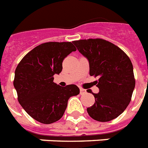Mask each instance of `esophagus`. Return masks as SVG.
Segmentation results:
<instances>
[{
	"instance_id": "1",
	"label": "esophagus",
	"mask_w": 148,
	"mask_h": 148,
	"mask_svg": "<svg viewBox=\"0 0 148 148\" xmlns=\"http://www.w3.org/2000/svg\"><path fill=\"white\" fill-rule=\"evenodd\" d=\"M80 94H81V95L86 94V90H84L83 88H80Z\"/></svg>"
}]
</instances>
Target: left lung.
Returning a JSON list of instances; mask_svg holds the SVG:
<instances>
[{"mask_svg":"<svg viewBox=\"0 0 148 148\" xmlns=\"http://www.w3.org/2000/svg\"><path fill=\"white\" fill-rule=\"evenodd\" d=\"M73 43L89 60L90 76L99 77L95 81L99 93L89 91L95 96V102L87 108L88 114L101 122L114 119L128 106L135 87L130 58L120 47L101 38Z\"/></svg>","mask_w":148,"mask_h":148,"instance_id":"1","label":"left lung"}]
</instances>
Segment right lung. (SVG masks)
<instances>
[{
    "mask_svg": "<svg viewBox=\"0 0 148 148\" xmlns=\"http://www.w3.org/2000/svg\"><path fill=\"white\" fill-rule=\"evenodd\" d=\"M76 47L71 42H47L27 53L15 70L14 86L24 110L37 121L49 124L64 114L68 99L79 95L74 84L60 87L53 75L62 71V62Z\"/></svg>",
    "mask_w": 148,
    "mask_h": 148,
    "instance_id": "add662e5",
    "label": "right lung"
}]
</instances>
